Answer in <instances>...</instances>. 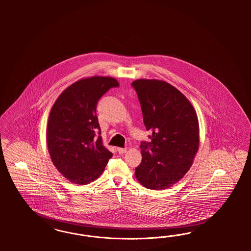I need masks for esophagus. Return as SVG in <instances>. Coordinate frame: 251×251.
I'll return each mask as SVG.
<instances>
[{"mask_svg":"<svg viewBox=\"0 0 251 251\" xmlns=\"http://www.w3.org/2000/svg\"><path fill=\"white\" fill-rule=\"evenodd\" d=\"M117 151L119 152V153H124V152H127V148H121V147H119V148H117Z\"/></svg>","mask_w":251,"mask_h":251,"instance_id":"34e87169","label":"esophagus"}]
</instances>
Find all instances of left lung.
<instances>
[{
    "mask_svg": "<svg viewBox=\"0 0 251 251\" xmlns=\"http://www.w3.org/2000/svg\"><path fill=\"white\" fill-rule=\"evenodd\" d=\"M135 89L149 141L141 144L142 163L135 168L139 182L150 190H165L189 171L199 149V122L190 101L173 85L139 79Z\"/></svg>",
    "mask_w": 251,
    "mask_h": 251,
    "instance_id": "1",
    "label": "left lung"
}]
</instances>
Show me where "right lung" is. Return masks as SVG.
Here are the masks:
<instances>
[{
  "instance_id": "1",
  "label": "right lung",
  "mask_w": 251,
  "mask_h": 251,
  "mask_svg": "<svg viewBox=\"0 0 251 251\" xmlns=\"http://www.w3.org/2000/svg\"><path fill=\"white\" fill-rule=\"evenodd\" d=\"M119 85L112 77L82 79L62 92L51 107L48 149L54 166L72 183L94 181L112 157L102 145L97 105L105 93Z\"/></svg>"
}]
</instances>
